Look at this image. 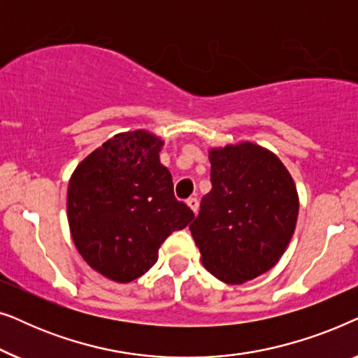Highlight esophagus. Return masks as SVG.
I'll list each match as a JSON object with an SVG mask.
<instances>
[{
	"instance_id": "obj_1",
	"label": "esophagus",
	"mask_w": 358,
	"mask_h": 358,
	"mask_svg": "<svg viewBox=\"0 0 358 358\" xmlns=\"http://www.w3.org/2000/svg\"><path fill=\"white\" fill-rule=\"evenodd\" d=\"M187 205H189L190 210H192L194 213H197V210H199V200H197V197L187 199Z\"/></svg>"
}]
</instances>
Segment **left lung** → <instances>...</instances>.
<instances>
[{
	"mask_svg": "<svg viewBox=\"0 0 358 358\" xmlns=\"http://www.w3.org/2000/svg\"><path fill=\"white\" fill-rule=\"evenodd\" d=\"M212 190L190 233L207 271L229 285L252 280L287 251L298 218V192L272 151L251 141L208 151Z\"/></svg>",
	"mask_w": 358,
	"mask_h": 358,
	"instance_id": "8db88e82",
	"label": "left lung"
}]
</instances>
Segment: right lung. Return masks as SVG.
<instances>
[{"instance_id":"right-lung-1","label":"right lung","mask_w":358,"mask_h":358,"mask_svg":"<svg viewBox=\"0 0 358 358\" xmlns=\"http://www.w3.org/2000/svg\"><path fill=\"white\" fill-rule=\"evenodd\" d=\"M164 141L146 130L117 134L76 166L68 184L70 233L81 257L129 283L158 261L159 246L192 222L159 161Z\"/></svg>"}]
</instances>
